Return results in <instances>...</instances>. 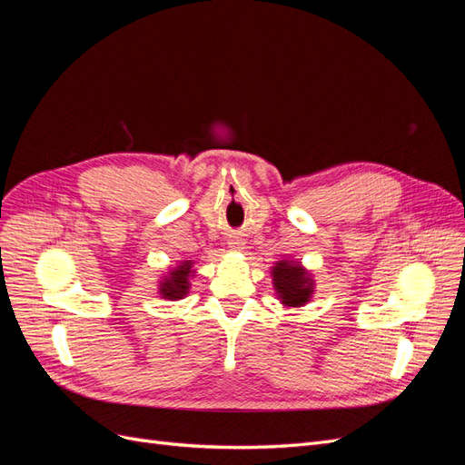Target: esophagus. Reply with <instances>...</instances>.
Instances as JSON below:
<instances>
[{
	"mask_svg": "<svg viewBox=\"0 0 465 465\" xmlns=\"http://www.w3.org/2000/svg\"><path fill=\"white\" fill-rule=\"evenodd\" d=\"M231 244H232V248H242V242H238V241H236V242H231Z\"/></svg>",
	"mask_w": 465,
	"mask_h": 465,
	"instance_id": "34e87169",
	"label": "esophagus"
}]
</instances>
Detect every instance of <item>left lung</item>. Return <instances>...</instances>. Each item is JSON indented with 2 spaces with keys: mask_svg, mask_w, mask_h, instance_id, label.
Listing matches in <instances>:
<instances>
[{
  "mask_svg": "<svg viewBox=\"0 0 465 465\" xmlns=\"http://www.w3.org/2000/svg\"><path fill=\"white\" fill-rule=\"evenodd\" d=\"M273 283L281 301L287 306H301L312 294L311 277L299 263L281 262L273 267Z\"/></svg>",
  "mask_w": 465,
  "mask_h": 465,
  "instance_id": "8db88e82",
  "label": "left lung"
}]
</instances>
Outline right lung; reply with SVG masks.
I'll use <instances>...</instances> for the list:
<instances>
[{"label":"right lung","mask_w":465,"mask_h":465,"mask_svg":"<svg viewBox=\"0 0 465 465\" xmlns=\"http://www.w3.org/2000/svg\"><path fill=\"white\" fill-rule=\"evenodd\" d=\"M190 262H186V263H182L178 270H174L173 273H171V277L168 279H164L163 281V285H161V292H163V297L164 299H182L184 297V294L188 292V277H190Z\"/></svg>","instance_id":"1"}]
</instances>
